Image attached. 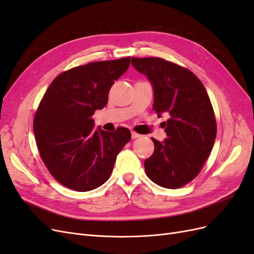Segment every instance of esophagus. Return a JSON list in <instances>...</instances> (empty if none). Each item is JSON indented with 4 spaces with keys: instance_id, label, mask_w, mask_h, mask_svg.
Returning a JSON list of instances; mask_svg holds the SVG:
<instances>
[{
    "instance_id": "esophagus-1",
    "label": "esophagus",
    "mask_w": 254,
    "mask_h": 254,
    "mask_svg": "<svg viewBox=\"0 0 254 254\" xmlns=\"http://www.w3.org/2000/svg\"><path fill=\"white\" fill-rule=\"evenodd\" d=\"M140 136H141V134L136 133L134 131H131V137H132V139H137V137H140Z\"/></svg>"
}]
</instances>
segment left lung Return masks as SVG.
Here are the masks:
<instances>
[{
    "label": "left lung",
    "mask_w": 254,
    "mask_h": 254,
    "mask_svg": "<svg viewBox=\"0 0 254 254\" xmlns=\"http://www.w3.org/2000/svg\"><path fill=\"white\" fill-rule=\"evenodd\" d=\"M153 89V110L161 118L167 137H151L152 156L145 160L148 178L165 189H179L193 180L209 158L216 137V120L202 82L186 67L162 58H131Z\"/></svg>",
    "instance_id": "8db88e82"
}]
</instances>
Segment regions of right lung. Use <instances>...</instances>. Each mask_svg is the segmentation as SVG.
I'll use <instances>...</instances> for the list:
<instances>
[{"mask_svg":"<svg viewBox=\"0 0 254 254\" xmlns=\"http://www.w3.org/2000/svg\"><path fill=\"white\" fill-rule=\"evenodd\" d=\"M130 57L97 61L59 74L41 99L34 133L41 159L63 186L88 191L110 178L119 152L131 139L130 130H94L92 115L108 103L110 88L124 74Z\"/></svg>","mask_w":254,"mask_h":254,"instance_id":"obj_1","label":"right lung"}]
</instances>
